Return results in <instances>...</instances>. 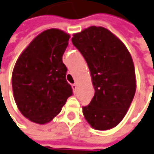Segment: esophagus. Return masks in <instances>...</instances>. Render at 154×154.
<instances>
[{
	"instance_id": "1",
	"label": "esophagus",
	"mask_w": 154,
	"mask_h": 154,
	"mask_svg": "<svg viewBox=\"0 0 154 154\" xmlns=\"http://www.w3.org/2000/svg\"><path fill=\"white\" fill-rule=\"evenodd\" d=\"M72 89L74 90V92H76V90H77V83H73L72 85Z\"/></svg>"
}]
</instances>
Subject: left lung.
Instances as JSON below:
<instances>
[{
  "instance_id": "obj_1",
  "label": "left lung",
  "mask_w": 154,
  "mask_h": 154,
  "mask_svg": "<svg viewBox=\"0 0 154 154\" xmlns=\"http://www.w3.org/2000/svg\"><path fill=\"white\" fill-rule=\"evenodd\" d=\"M73 45L90 70L94 96L82 107L94 129L109 130L125 117L136 93L133 60L127 48L109 30L91 26L73 34Z\"/></svg>"
}]
</instances>
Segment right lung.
<instances>
[{
  "label": "right lung",
  "instance_id": "1",
  "mask_svg": "<svg viewBox=\"0 0 154 154\" xmlns=\"http://www.w3.org/2000/svg\"><path fill=\"white\" fill-rule=\"evenodd\" d=\"M69 38L62 30L47 29L33 38L16 62L11 77L14 99L23 116L34 123L52 121L72 95L62 61Z\"/></svg>",
  "mask_w": 154,
  "mask_h": 154
}]
</instances>
